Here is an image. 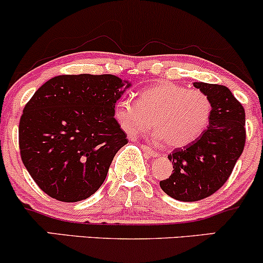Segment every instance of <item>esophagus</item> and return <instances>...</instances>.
Wrapping results in <instances>:
<instances>
[{
  "mask_svg": "<svg viewBox=\"0 0 263 263\" xmlns=\"http://www.w3.org/2000/svg\"><path fill=\"white\" fill-rule=\"evenodd\" d=\"M141 148L144 151V152L147 153V155L148 156H151V157H158L159 156V153L157 152L156 149H153V148H151V147H148V146H146V144H142L141 146Z\"/></svg>",
  "mask_w": 263,
  "mask_h": 263,
  "instance_id": "34e87169",
  "label": "esophagus"
}]
</instances>
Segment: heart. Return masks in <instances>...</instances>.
<instances>
[{"label": "heart", "mask_w": 263, "mask_h": 263, "mask_svg": "<svg viewBox=\"0 0 263 263\" xmlns=\"http://www.w3.org/2000/svg\"><path fill=\"white\" fill-rule=\"evenodd\" d=\"M115 114L129 137L148 131L153 121L157 140L165 141L172 148H180L194 142L206 129L213 104L200 90L162 83L143 90L137 101H119Z\"/></svg>", "instance_id": "1"}]
</instances>
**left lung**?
Returning <instances> with one entry per match:
<instances>
[{
	"mask_svg": "<svg viewBox=\"0 0 263 263\" xmlns=\"http://www.w3.org/2000/svg\"><path fill=\"white\" fill-rule=\"evenodd\" d=\"M213 104L209 126L194 142L168 156L173 172L159 185L180 201L210 197L229 179L246 142L245 110L224 85L193 83Z\"/></svg>",
	"mask_w": 263,
	"mask_h": 263,
	"instance_id": "obj_1",
	"label": "left lung"
}]
</instances>
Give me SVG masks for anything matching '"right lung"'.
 <instances>
[{
    "label": "right lung",
    "instance_id": "right-lung-1",
    "mask_svg": "<svg viewBox=\"0 0 263 263\" xmlns=\"http://www.w3.org/2000/svg\"><path fill=\"white\" fill-rule=\"evenodd\" d=\"M129 86L111 74L59 75L27 102L18 128L21 158L45 194L75 203L100 188L127 143L114 116Z\"/></svg>",
    "mask_w": 263,
    "mask_h": 263
}]
</instances>
